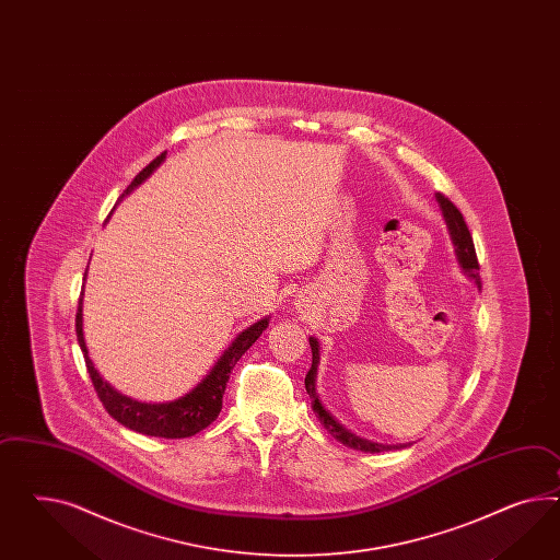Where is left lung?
Listing matches in <instances>:
<instances>
[{
  "instance_id": "8db88e82",
  "label": "left lung",
  "mask_w": 560,
  "mask_h": 560,
  "mask_svg": "<svg viewBox=\"0 0 560 560\" xmlns=\"http://www.w3.org/2000/svg\"><path fill=\"white\" fill-rule=\"evenodd\" d=\"M436 201L440 203V210L444 215L446 228L451 232V241L454 244V253H456V260L460 265V269L467 272L469 277L475 279V283L481 288L479 281V260H477V253H475V244H472V236H470L469 226L463 218V213L458 212V208L454 206L448 197L436 194ZM310 347H312V366L305 375V392L312 399V409L316 413L319 423L332 434L334 439L342 442L345 446H350L354 451H363V453H383V451H394V448H404L406 444H397V446H389V444H378V442H371V440L361 439L352 432H348L342 423L334 420L332 413L322 406L319 401L318 389H316V377H318L319 364V345L316 338H310Z\"/></svg>"
}]
</instances>
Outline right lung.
<instances>
[{
  "mask_svg": "<svg viewBox=\"0 0 560 560\" xmlns=\"http://www.w3.org/2000/svg\"><path fill=\"white\" fill-rule=\"evenodd\" d=\"M165 156L166 152H161L152 163L144 166L135 177V182L126 187L121 197L128 196L130 191L137 189L140 183L149 179L152 171L165 161ZM85 277H88V271H85ZM267 326H269V318L258 319L257 324H253L250 328L238 334L234 338V342L224 350V354L218 359V363L213 364L212 371L201 378V383H197V387H194L189 394L183 395L175 401H168V404H142V401H137L128 395H121L118 389H114L100 375L95 364L91 363L90 350L85 347V338H83V291L79 298L75 316L77 342L83 352L91 383H93L97 397L104 404L107 413L116 422H120L121 425H126L135 432L147 434V436H159V439H189L197 432H201L203 428H208L218 418V413L222 409V395L226 392L228 378H230L234 364L238 363L242 354L257 342L258 336L262 334V330H267Z\"/></svg>",
  "mask_w": 560,
  "mask_h": 560,
  "instance_id": "right-lung-1",
  "label": "right lung"
}]
</instances>
